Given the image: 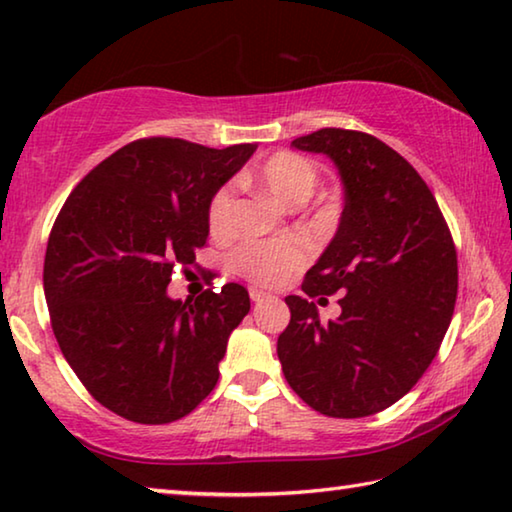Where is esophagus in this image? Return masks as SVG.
Returning <instances> with one entry per match:
<instances>
[{
  "label": "esophagus",
  "instance_id": "34e87169",
  "mask_svg": "<svg viewBox=\"0 0 512 512\" xmlns=\"http://www.w3.org/2000/svg\"><path fill=\"white\" fill-rule=\"evenodd\" d=\"M271 298H273L271 293H266L262 289H250V300H253L255 305H259V302H264V300H271Z\"/></svg>",
  "mask_w": 512,
  "mask_h": 512
}]
</instances>
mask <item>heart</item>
Listing matches in <instances>:
<instances>
[{
	"label": "heart",
	"mask_w": 512,
	"mask_h": 512,
	"mask_svg": "<svg viewBox=\"0 0 512 512\" xmlns=\"http://www.w3.org/2000/svg\"><path fill=\"white\" fill-rule=\"evenodd\" d=\"M248 178L257 180L277 201L287 205H302L309 201L318 183L314 164L291 151L271 155ZM207 225L214 237L232 235V228H235V189L232 185H223L214 192L210 205H207ZM311 255H314V248L305 237L289 235L259 239L241 246L232 257V266L259 287H280L309 262Z\"/></svg>",
	"instance_id": "1"
}]
</instances>
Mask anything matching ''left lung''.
I'll return each mask as SVG.
<instances>
[{
    "label": "left lung",
    "instance_id": "8db88e82",
    "mask_svg": "<svg viewBox=\"0 0 512 512\" xmlns=\"http://www.w3.org/2000/svg\"><path fill=\"white\" fill-rule=\"evenodd\" d=\"M298 151L339 169V230L289 296L277 339L289 386L329 418H366L404 397L436 357L454 314L458 264L452 232L431 189L377 137L320 128ZM341 292L342 316L320 324L311 297Z\"/></svg>",
    "mask_w": 512,
    "mask_h": 512
}]
</instances>
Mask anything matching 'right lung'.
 <instances>
[{
    "label": "right lung",
    "instance_id": "obj_1",
    "mask_svg": "<svg viewBox=\"0 0 512 512\" xmlns=\"http://www.w3.org/2000/svg\"><path fill=\"white\" fill-rule=\"evenodd\" d=\"M255 149L135 140L74 187L51 228L42 282L60 352L121 418L180 420L219 381L248 291L230 282L183 302L167 284L173 266L196 262L210 235L207 205Z\"/></svg>",
    "mask_w": 512,
    "mask_h": 512
}]
</instances>
